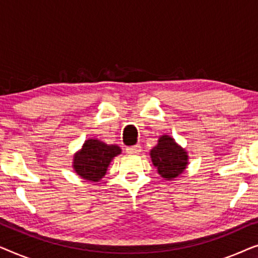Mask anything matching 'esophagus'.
Listing matches in <instances>:
<instances>
[{
	"label": "esophagus",
	"instance_id": "obj_1",
	"mask_svg": "<svg viewBox=\"0 0 258 258\" xmlns=\"http://www.w3.org/2000/svg\"><path fill=\"white\" fill-rule=\"evenodd\" d=\"M126 153L128 154H140L141 153V147L137 144V146H133V147H128L126 148Z\"/></svg>",
	"mask_w": 258,
	"mask_h": 258
}]
</instances>
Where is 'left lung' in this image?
I'll return each instance as SVG.
<instances>
[{
  "instance_id": "left-lung-1",
  "label": "left lung",
  "mask_w": 258,
  "mask_h": 258,
  "mask_svg": "<svg viewBox=\"0 0 258 258\" xmlns=\"http://www.w3.org/2000/svg\"><path fill=\"white\" fill-rule=\"evenodd\" d=\"M149 155L161 177L169 181L181 176L189 164L188 151L169 135L158 137Z\"/></svg>"
}]
</instances>
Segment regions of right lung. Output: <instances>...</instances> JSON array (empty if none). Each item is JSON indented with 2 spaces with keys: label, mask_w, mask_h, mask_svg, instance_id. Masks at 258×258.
I'll return each mask as SVG.
<instances>
[{
  "label": "right lung",
  "mask_w": 258,
  "mask_h": 258,
  "mask_svg": "<svg viewBox=\"0 0 258 258\" xmlns=\"http://www.w3.org/2000/svg\"><path fill=\"white\" fill-rule=\"evenodd\" d=\"M121 153V148L116 144L88 139L82 148L74 154L73 169L84 181L98 182L107 174L111 161Z\"/></svg>",
  "instance_id": "right-lung-1"
}]
</instances>
